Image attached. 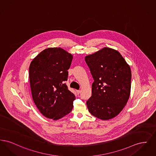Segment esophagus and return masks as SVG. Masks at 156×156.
Returning <instances> with one entry per match:
<instances>
[{"label": "esophagus", "instance_id": "esophagus-1", "mask_svg": "<svg viewBox=\"0 0 156 156\" xmlns=\"http://www.w3.org/2000/svg\"><path fill=\"white\" fill-rule=\"evenodd\" d=\"M76 93H77V94H80V93H81V90H76Z\"/></svg>", "mask_w": 156, "mask_h": 156}]
</instances>
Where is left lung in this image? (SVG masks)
<instances>
[{"mask_svg":"<svg viewBox=\"0 0 156 156\" xmlns=\"http://www.w3.org/2000/svg\"><path fill=\"white\" fill-rule=\"evenodd\" d=\"M94 81L92 96L87 102L89 112L102 120L116 116L129 98L132 73L118 51L105 47L85 57Z\"/></svg>","mask_w":156,"mask_h":156,"instance_id":"1","label":"left lung"}]
</instances>
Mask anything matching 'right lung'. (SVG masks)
<instances>
[{
  "instance_id": "add662e5",
  "label": "right lung",
  "mask_w": 156,
  "mask_h": 156,
  "mask_svg": "<svg viewBox=\"0 0 156 156\" xmlns=\"http://www.w3.org/2000/svg\"><path fill=\"white\" fill-rule=\"evenodd\" d=\"M73 55L61 48H48L33 59L29 81L33 99L45 117L58 120L73 108L74 94L68 89V69Z\"/></svg>"
}]
</instances>
